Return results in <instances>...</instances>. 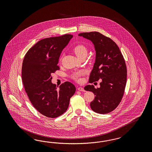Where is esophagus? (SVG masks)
<instances>
[{
	"label": "esophagus",
	"mask_w": 152,
	"mask_h": 152,
	"mask_svg": "<svg viewBox=\"0 0 152 152\" xmlns=\"http://www.w3.org/2000/svg\"><path fill=\"white\" fill-rule=\"evenodd\" d=\"M78 91H85V90H84V88H81V87H79V88H78Z\"/></svg>",
	"instance_id": "esophagus-1"
}]
</instances>
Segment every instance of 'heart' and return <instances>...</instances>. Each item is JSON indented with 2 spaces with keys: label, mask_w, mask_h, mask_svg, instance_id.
<instances>
[{
  "label": "heart",
  "mask_w": 152,
  "mask_h": 152,
  "mask_svg": "<svg viewBox=\"0 0 152 152\" xmlns=\"http://www.w3.org/2000/svg\"><path fill=\"white\" fill-rule=\"evenodd\" d=\"M73 51H74L75 54L79 58H81L84 56L87 55V53H88L87 48L83 45H78L75 46L73 48ZM83 72L82 71L75 72L72 75V78L78 81V80H80V77L83 75Z\"/></svg>",
  "instance_id": "obj_1"
}]
</instances>
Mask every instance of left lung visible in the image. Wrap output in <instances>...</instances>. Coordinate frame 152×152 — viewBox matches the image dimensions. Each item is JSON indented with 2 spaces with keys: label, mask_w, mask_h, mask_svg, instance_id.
I'll return each mask as SVG.
<instances>
[{
  "label": "left lung",
  "mask_w": 152,
  "mask_h": 152,
  "mask_svg": "<svg viewBox=\"0 0 152 152\" xmlns=\"http://www.w3.org/2000/svg\"><path fill=\"white\" fill-rule=\"evenodd\" d=\"M78 36L91 42L96 53L89 83L101 79L100 88L91 85L84 88L95 95L90 107L97 113H109L118 106L124 92L127 70L124 57L115 42L99 32L81 33Z\"/></svg>",
  "instance_id": "1"
}]
</instances>
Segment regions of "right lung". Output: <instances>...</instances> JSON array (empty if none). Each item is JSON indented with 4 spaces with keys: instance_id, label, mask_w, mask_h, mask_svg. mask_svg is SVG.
Masks as SVG:
<instances>
[{
    "instance_id": "obj_1",
    "label": "right lung",
    "mask_w": 152,
    "mask_h": 152,
    "mask_svg": "<svg viewBox=\"0 0 152 152\" xmlns=\"http://www.w3.org/2000/svg\"><path fill=\"white\" fill-rule=\"evenodd\" d=\"M72 37L64 34L43 39L28 50L23 60L22 79L26 92L34 108L48 118L63 114L76 91L72 83L65 82L57 90L51 82V74L60 69L61 53Z\"/></svg>"
}]
</instances>
